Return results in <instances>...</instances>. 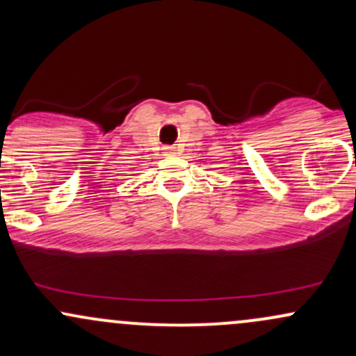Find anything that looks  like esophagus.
I'll use <instances>...</instances> for the list:
<instances>
[{
	"mask_svg": "<svg viewBox=\"0 0 356 356\" xmlns=\"http://www.w3.org/2000/svg\"><path fill=\"white\" fill-rule=\"evenodd\" d=\"M165 154L167 155H172V154H175V149H174V147H165Z\"/></svg>",
	"mask_w": 356,
	"mask_h": 356,
	"instance_id": "1",
	"label": "esophagus"
}]
</instances>
